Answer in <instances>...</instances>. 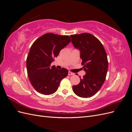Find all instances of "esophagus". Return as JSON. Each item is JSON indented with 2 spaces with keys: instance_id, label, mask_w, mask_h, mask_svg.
Wrapping results in <instances>:
<instances>
[{
  "instance_id": "34e87169",
  "label": "esophagus",
  "mask_w": 132,
  "mask_h": 132,
  "mask_svg": "<svg viewBox=\"0 0 132 132\" xmlns=\"http://www.w3.org/2000/svg\"><path fill=\"white\" fill-rule=\"evenodd\" d=\"M68 75H74V74L73 73H72V72H71V71H69L68 72Z\"/></svg>"
}]
</instances>
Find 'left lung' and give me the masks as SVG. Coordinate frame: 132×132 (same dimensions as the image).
Wrapping results in <instances>:
<instances>
[{
  "label": "left lung",
  "mask_w": 132,
  "mask_h": 132,
  "mask_svg": "<svg viewBox=\"0 0 132 132\" xmlns=\"http://www.w3.org/2000/svg\"><path fill=\"white\" fill-rule=\"evenodd\" d=\"M75 48L80 51L81 64L86 74L80 82L73 86L74 93L81 97L93 96L101 89L108 70L107 54L102 44L94 36L89 33L70 35Z\"/></svg>",
  "instance_id": "left-lung-1"
}]
</instances>
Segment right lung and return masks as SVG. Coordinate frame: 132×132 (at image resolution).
Returning a JSON list of instances; mask_svg holds the SVG:
<instances>
[{
  "mask_svg": "<svg viewBox=\"0 0 132 132\" xmlns=\"http://www.w3.org/2000/svg\"><path fill=\"white\" fill-rule=\"evenodd\" d=\"M69 36L47 33L31 46L26 59L28 77L36 91L43 95L54 93L62 80L68 74L65 68L51 67L60 51L70 42Z\"/></svg>",
  "mask_w": 132,
  "mask_h": 132,
  "instance_id": "right-lung-1",
  "label": "right lung"
}]
</instances>
